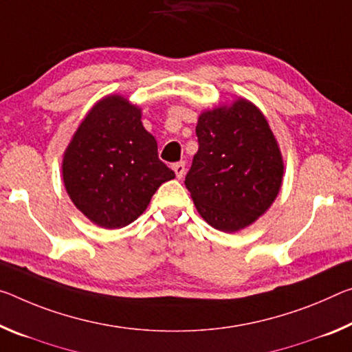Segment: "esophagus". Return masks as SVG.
Masks as SVG:
<instances>
[{"label": "esophagus", "mask_w": 352, "mask_h": 352, "mask_svg": "<svg viewBox=\"0 0 352 352\" xmlns=\"http://www.w3.org/2000/svg\"><path fill=\"white\" fill-rule=\"evenodd\" d=\"M172 169H174L177 178H183V175H185V163H175L172 166Z\"/></svg>", "instance_id": "esophagus-1"}]
</instances>
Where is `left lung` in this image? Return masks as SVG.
<instances>
[{
  "label": "left lung",
  "mask_w": 352,
  "mask_h": 352,
  "mask_svg": "<svg viewBox=\"0 0 352 352\" xmlns=\"http://www.w3.org/2000/svg\"><path fill=\"white\" fill-rule=\"evenodd\" d=\"M199 150L185 178L199 214L233 233L255 222L282 186L283 160L263 113L246 98L199 116Z\"/></svg>",
  "instance_id": "8db88e82"
}]
</instances>
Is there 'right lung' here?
<instances>
[{
  "label": "right lung",
  "instance_id": "obj_1",
  "mask_svg": "<svg viewBox=\"0 0 352 352\" xmlns=\"http://www.w3.org/2000/svg\"><path fill=\"white\" fill-rule=\"evenodd\" d=\"M63 178L72 202L89 221L120 228L136 221L156 189L175 174L158 158L141 108L108 96L92 106L67 146Z\"/></svg>",
  "mask_w": 352,
  "mask_h": 352
}]
</instances>
